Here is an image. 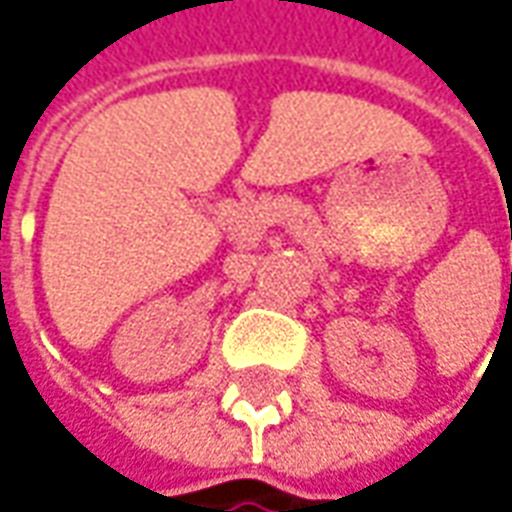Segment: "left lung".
<instances>
[{
    "label": "left lung",
    "mask_w": 512,
    "mask_h": 512,
    "mask_svg": "<svg viewBox=\"0 0 512 512\" xmlns=\"http://www.w3.org/2000/svg\"><path fill=\"white\" fill-rule=\"evenodd\" d=\"M510 287H512V279H510ZM510 293H512V290H510Z\"/></svg>",
    "instance_id": "obj_1"
}]
</instances>
